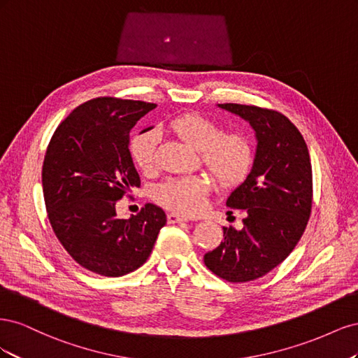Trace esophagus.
<instances>
[{"label": "esophagus", "instance_id": "1", "mask_svg": "<svg viewBox=\"0 0 358 358\" xmlns=\"http://www.w3.org/2000/svg\"><path fill=\"white\" fill-rule=\"evenodd\" d=\"M167 220H169V222H170V224H176V222L188 221V220H187V216H182V215L176 213V212H170V213L167 215Z\"/></svg>", "mask_w": 358, "mask_h": 358}]
</instances>
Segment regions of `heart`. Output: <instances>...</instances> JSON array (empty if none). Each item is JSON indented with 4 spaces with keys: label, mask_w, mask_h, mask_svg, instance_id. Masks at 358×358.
<instances>
[{
    "label": "heart",
    "mask_w": 358,
    "mask_h": 358,
    "mask_svg": "<svg viewBox=\"0 0 358 358\" xmlns=\"http://www.w3.org/2000/svg\"><path fill=\"white\" fill-rule=\"evenodd\" d=\"M171 129L183 142L200 150L204 167L221 183L241 180L252 166V148L239 134H221V127L199 113H185L171 122ZM157 134L145 131L133 138L131 157L136 167L150 173L155 167ZM208 182L200 176L170 179L158 187L155 197L169 209L183 215L199 213L206 200Z\"/></svg>",
    "instance_id": "b5f03b06"
}]
</instances>
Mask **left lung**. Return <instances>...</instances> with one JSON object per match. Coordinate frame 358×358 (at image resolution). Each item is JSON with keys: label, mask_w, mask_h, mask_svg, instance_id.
Listing matches in <instances>:
<instances>
[{"label": "left lung", "mask_w": 358, "mask_h": 358, "mask_svg": "<svg viewBox=\"0 0 358 358\" xmlns=\"http://www.w3.org/2000/svg\"><path fill=\"white\" fill-rule=\"evenodd\" d=\"M255 131L257 149L246 179L227 199L242 209L243 229L222 227L224 241L204 264L229 282L264 276L296 248L312 208V166L305 138L287 116L245 104H218Z\"/></svg>", "instance_id": "left-lung-1"}]
</instances>
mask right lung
Here are the masks:
<instances>
[{
	"label": "right lung",
	"instance_id": "add662e5",
	"mask_svg": "<svg viewBox=\"0 0 358 358\" xmlns=\"http://www.w3.org/2000/svg\"><path fill=\"white\" fill-rule=\"evenodd\" d=\"M155 107L100 96L76 107L50 138L41 171L49 221L74 262L94 273L117 278L138 268L167 222L152 203L128 220L116 215V201L140 187L129 133Z\"/></svg>",
	"mask_w": 358,
	"mask_h": 358
}]
</instances>
